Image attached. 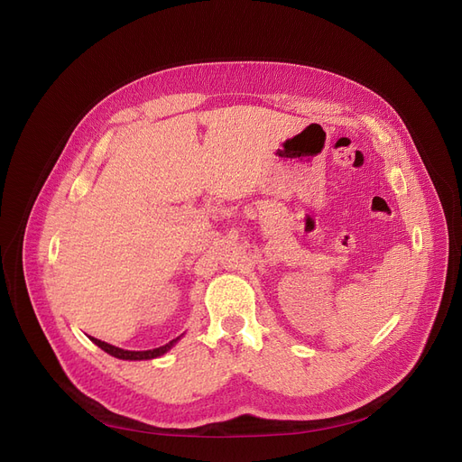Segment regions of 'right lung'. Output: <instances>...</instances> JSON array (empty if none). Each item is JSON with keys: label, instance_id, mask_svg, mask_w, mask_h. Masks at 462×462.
Instances as JSON below:
<instances>
[{"label": "right lung", "instance_id": "1", "mask_svg": "<svg viewBox=\"0 0 462 462\" xmlns=\"http://www.w3.org/2000/svg\"><path fill=\"white\" fill-rule=\"evenodd\" d=\"M179 337H181V336H179ZM179 337L171 339L170 344H166V346H162V347L149 349V351H126V349L115 347V346H111V344H106V342H102V339H97V337H90V339H92V342H94L97 347H102V349H104L106 353H109L111 356L123 358V360H149V358H156V356H160V355L168 353V351L179 342Z\"/></svg>", "mask_w": 462, "mask_h": 462}]
</instances>
